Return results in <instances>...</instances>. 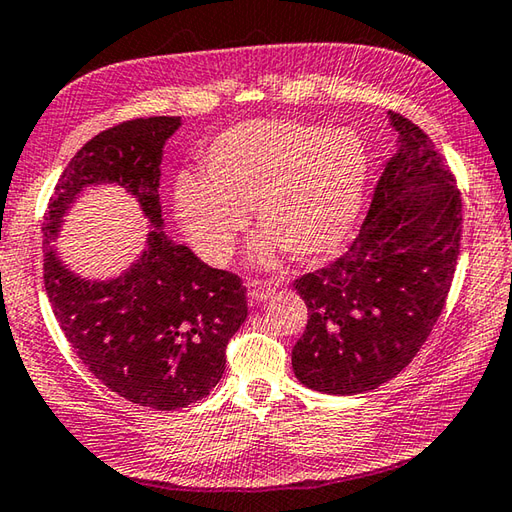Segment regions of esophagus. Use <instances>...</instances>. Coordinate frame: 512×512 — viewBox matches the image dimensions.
<instances>
[{
    "label": "esophagus",
    "mask_w": 512,
    "mask_h": 512,
    "mask_svg": "<svg viewBox=\"0 0 512 512\" xmlns=\"http://www.w3.org/2000/svg\"><path fill=\"white\" fill-rule=\"evenodd\" d=\"M247 289H249V298H252V301H267V298L276 292V287L272 283H269V281H258V278H254V281H249Z\"/></svg>",
    "instance_id": "1"
}]
</instances>
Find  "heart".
I'll use <instances>...</instances> for the list:
<instances>
[{
	"label": "heart",
	"mask_w": 512,
	"mask_h": 512,
	"mask_svg": "<svg viewBox=\"0 0 512 512\" xmlns=\"http://www.w3.org/2000/svg\"><path fill=\"white\" fill-rule=\"evenodd\" d=\"M202 176L180 173L173 207L182 229L211 263H225L254 220L263 252L278 245L301 263L330 256L359 218L370 158L352 129L272 118L240 122L200 153Z\"/></svg>",
	"instance_id": "1"
}]
</instances>
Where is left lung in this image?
Masks as SVG:
<instances>
[{"instance_id": "left-lung-1", "label": "left lung", "mask_w": 512, "mask_h": 512, "mask_svg": "<svg viewBox=\"0 0 512 512\" xmlns=\"http://www.w3.org/2000/svg\"><path fill=\"white\" fill-rule=\"evenodd\" d=\"M399 133L359 236L294 289L307 325L292 350L303 385L325 394L379 388L417 356L443 312L461 243V191L423 129L390 113Z\"/></svg>"}]
</instances>
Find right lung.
<instances>
[{
  "label": "right lung",
  "mask_w": 512,
  "mask_h": 512,
  "mask_svg": "<svg viewBox=\"0 0 512 512\" xmlns=\"http://www.w3.org/2000/svg\"><path fill=\"white\" fill-rule=\"evenodd\" d=\"M180 118H136L91 138L57 180L44 216V287L75 354L111 392L156 410L207 397L223 379L225 350L247 318L240 276L214 269L162 231L160 162ZM115 181L136 195L152 224L148 249L113 282L71 275L47 243L76 194Z\"/></svg>",
  "instance_id": "add662e5"
}]
</instances>
